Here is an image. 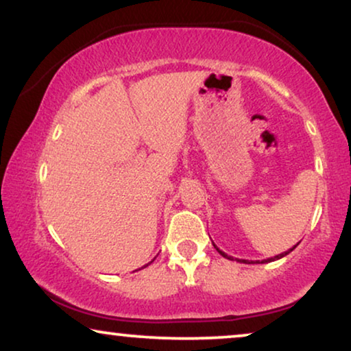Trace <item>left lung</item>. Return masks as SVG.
Masks as SVG:
<instances>
[{"label": "left lung", "mask_w": 351, "mask_h": 351, "mask_svg": "<svg viewBox=\"0 0 351 351\" xmlns=\"http://www.w3.org/2000/svg\"><path fill=\"white\" fill-rule=\"evenodd\" d=\"M297 244H299V243H297ZM297 244H295V246L294 247H292V249H289V251H286V252H281V254H278V256H275V257H270V258H265V261H262V262H256V263H268V262H273V261H278V258H282V257H286L287 256V254H289V252H292V251H294V249L297 247ZM214 247L215 249H217V252L220 254V256H223L225 258H230V261H233V257H230V256H227V254H225L223 251H220V249L217 247V246H215V244H214ZM239 262H243V263H254V262H249V261H239Z\"/></svg>", "instance_id": "8db88e82"}]
</instances>
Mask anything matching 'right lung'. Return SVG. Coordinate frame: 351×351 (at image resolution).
I'll list each match as a JSON object with an SVG mask.
<instances>
[{
	"mask_svg": "<svg viewBox=\"0 0 351 351\" xmlns=\"http://www.w3.org/2000/svg\"><path fill=\"white\" fill-rule=\"evenodd\" d=\"M152 262H153V261H152ZM152 262H150V263H152ZM145 267H148V263H147V265H143L142 268H145ZM142 268H138V270H142Z\"/></svg>",
	"mask_w": 351,
	"mask_h": 351,
	"instance_id": "add662e5",
	"label": "right lung"
}]
</instances>
